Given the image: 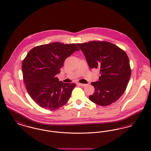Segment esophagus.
I'll return each mask as SVG.
<instances>
[{
  "label": "esophagus",
  "instance_id": "34e87169",
  "mask_svg": "<svg viewBox=\"0 0 151 151\" xmlns=\"http://www.w3.org/2000/svg\"><path fill=\"white\" fill-rule=\"evenodd\" d=\"M77 85L79 86H84V87L87 86V84H83V83H78Z\"/></svg>",
  "mask_w": 151,
  "mask_h": 151
}]
</instances>
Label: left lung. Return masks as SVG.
<instances>
[{"instance_id": "obj_1", "label": "left lung", "mask_w": 151, "mask_h": 151, "mask_svg": "<svg viewBox=\"0 0 151 151\" xmlns=\"http://www.w3.org/2000/svg\"><path fill=\"white\" fill-rule=\"evenodd\" d=\"M91 69H100L99 81L91 82L95 88L90 100L106 106L114 103L123 95L131 77V70L126 53L107 41H92L77 44Z\"/></svg>"}]
</instances>
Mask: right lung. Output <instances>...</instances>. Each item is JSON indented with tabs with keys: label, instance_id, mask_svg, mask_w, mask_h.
I'll return each instance as SVG.
<instances>
[{
	"label": "right lung",
	"instance_id": "right-lung-1",
	"mask_svg": "<svg viewBox=\"0 0 151 151\" xmlns=\"http://www.w3.org/2000/svg\"><path fill=\"white\" fill-rule=\"evenodd\" d=\"M78 50L75 44L56 42L32 48L27 55L22 63L24 83L29 95L41 107L55 110L69 101L76 84L59 81L56 75L66 58Z\"/></svg>",
	"mask_w": 151,
	"mask_h": 151
}]
</instances>
